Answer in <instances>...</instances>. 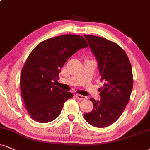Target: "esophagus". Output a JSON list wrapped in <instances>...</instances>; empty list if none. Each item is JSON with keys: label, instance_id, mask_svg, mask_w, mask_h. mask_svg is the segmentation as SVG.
<instances>
[{"label": "esophagus", "instance_id": "esophagus-1", "mask_svg": "<svg viewBox=\"0 0 150 150\" xmlns=\"http://www.w3.org/2000/svg\"><path fill=\"white\" fill-rule=\"evenodd\" d=\"M76 97L77 98L79 99V100H84V99H85L86 98V97L84 96L80 95V94H76Z\"/></svg>", "mask_w": 150, "mask_h": 150}]
</instances>
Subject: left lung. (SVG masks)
<instances>
[{"label": "left lung", "instance_id": "left-lung-1", "mask_svg": "<svg viewBox=\"0 0 150 150\" xmlns=\"http://www.w3.org/2000/svg\"><path fill=\"white\" fill-rule=\"evenodd\" d=\"M98 62L104 84L99 91L100 101H92V111L84 114V120L98 128L110 126L118 120L129 101L133 89V73L126 52L120 45L105 38L84 35Z\"/></svg>", "mask_w": 150, "mask_h": 150}]
</instances>
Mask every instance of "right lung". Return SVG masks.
I'll return each mask as SVG.
<instances>
[{"mask_svg": "<svg viewBox=\"0 0 150 150\" xmlns=\"http://www.w3.org/2000/svg\"><path fill=\"white\" fill-rule=\"evenodd\" d=\"M88 47L82 36H56L32 50L21 70L20 89L27 112L33 120L47 123L60 115L64 103L73 97L54 85L61 68L72 55Z\"/></svg>", "mask_w": 150, "mask_h": 150, "instance_id": "1", "label": "right lung"}]
</instances>
